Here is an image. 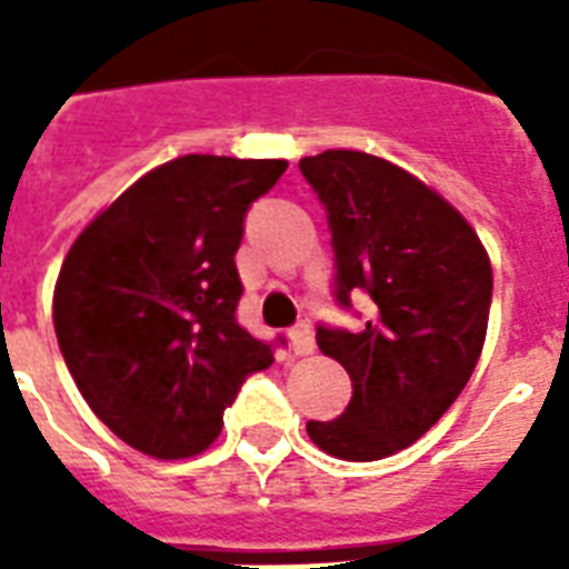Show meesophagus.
I'll list each match as a JSON object with an SVG mask.
<instances>
[{"mask_svg": "<svg viewBox=\"0 0 569 569\" xmlns=\"http://www.w3.org/2000/svg\"><path fill=\"white\" fill-rule=\"evenodd\" d=\"M289 342H292V351L298 357H307L316 351V337H312L310 325H298V328L289 330Z\"/></svg>", "mask_w": 569, "mask_h": 569, "instance_id": "34e87169", "label": "esophagus"}]
</instances>
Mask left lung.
<instances>
[{"mask_svg": "<svg viewBox=\"0 0 569 569\" xmlns=\"http://www.w3.org/2000/svg\"><path fill=\"white\" fill-rule=\"evenodd\" d=\"M301 173L328 206L337 298L369 292L363 328H319L321 355L346 366L355 396L310 440L342 460H380L413 446L455 405L485 348L493 268L472 223L405 168L363 153L303 156Z\"/></svg>", "mask_w": 569, "mask_h": 569, "instance_id": "1", "label": "left lung"}]
</instances>
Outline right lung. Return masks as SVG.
Listing matches in <instances>:
<instances>
[{
    "instance_id": "add662e5",
    "label": "right lung",
    "mask_w": 569,
    "mask_h": 569,
    "mask_svg": "<svg viewBox=\"0 0 569 569\" xmlns=\"http://www.w3.org/2000/svg\"><path fill=\"white\" fill-rule=\"evenodd\" d=\"M286 159L189 153L102 209L52 292L58 348L97 419L141 455L194 458L218 440L241 380L274 363L236 321L248 206Z\"/></svg>"
}]
</instances>
